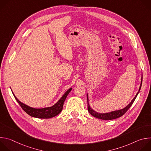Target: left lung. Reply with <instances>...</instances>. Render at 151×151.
<instances>
[{"mask_svg": "<svg viewBox=\"0 0 151 151\" xmlns=\"http://www.w3.org/2000/svg\"><path fill=\"white\" fill-rule=\"evenodd\" d=\"M142 81H141V84L139 88V90L137 92V93L136 94V96L134 97V99L132 100V101H131V103H130V104H128L125 107H124V109H122L121 110H118V111H113L111 112H109V113H106V114H100L98 113L96 111H94V110H93L89 104L88 103V94H87V102H88V111L89 112V113L93 115V116L100 119H103V120H112V119H114L118 118H119L121 116H122L124 114H125V112L129 109V108L132 106V105L133 104V102L134 101L136 97L137 96L141 88V86H142Z\"/></svg>", "mask_w": 151, "mask_h": 151, "instance_id": "1", "label": "left lung"}]
</instances>
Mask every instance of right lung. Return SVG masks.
Returning a JSON list of instances; mask_svg holds the SVG:
<instances>
[{
  "label": "right lung",
  "mask_w": 151,
  "mask_h": 151,
  "mask_svg": "<svg viewBox=\"0 0 151 151\" xmlns=\"http://www.w3.org/2000/svg\"><path fill=\"white\" fill-rule=\"evenodd\" d=\"M72 88L69 89L65 93H64V94L61 97V98L57 101V103H55L54 106L42 109H35L33 108V107H29L26 104L19 101L15 96L14 93L13 95L16 100L17 101V102L21 107V108H22L28 115H29L31 116L37 118L47 119L54 117L58 115L61 112L63 109L64 102L65 101L67 96H68L69 93L70 92Z\"/></svg>",
  "instance_id": "right-lung-1"
}]
</instances>
